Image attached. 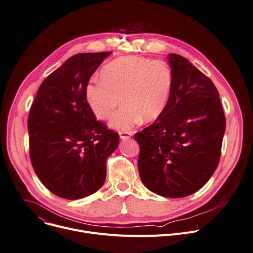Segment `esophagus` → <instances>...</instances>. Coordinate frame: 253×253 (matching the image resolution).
Listing matches in <instances>:
<instances>
[{"label":"esophagus","instance_id":"1","mask_svg":"<svg viewBox=\"0 0 253 253\" xmlns=\"http://www.w3.org/2000/svg\"><path fill=\"white\" fill-rule=\"evenodd\" d=\"M119 135H120V138L122 140H128L129 138H131L132 133L129 132V131H120Z\"/></svg>","mask_w":253,"mask_h":253}]
</instances>
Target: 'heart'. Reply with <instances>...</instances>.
<instances>
[{
    "label": "heart",
    "instance_id": "obj_1",
    "mask_svg": "<svg viewBox=\"0 0 253 253\" xmlns=\"http://www.w3.org/2000/svg\"><path fill=\"white\" fill-rule=\"evenodd\" d=\"M172 85L173 74L166 60L122 56L102 68L99 83L85 85L84 99L103 121L112 118L120 99L122 107L110 125L125 131L141 120H156L167 109Z\"/></svg>",
    "mask_w": 253,
    "mask_h": 253
}]
</instances>
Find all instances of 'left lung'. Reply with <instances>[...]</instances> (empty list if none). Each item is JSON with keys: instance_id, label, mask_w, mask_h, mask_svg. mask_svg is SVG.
<instances>
[{"instance_id": "left-lung-1", "label": "left lung", "mask_w": 253, "mask_h": 253, "mask_svg": "<svg viewBox=\"0 0 253 253\" xmlns=\"http://www.w3.org/2000/svg\"><path fill=\"white\" fill-rule=\"evenodd\" d=\"M169 61L173 85L167 109L134 138L144 186L163 197L182 198L216 170L226 119L213 82L178 54H169Z\"/></svg>"}]
</instances>
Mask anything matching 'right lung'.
Returning <instances> with one entry per match:
<instances>
[{
    "label": "right lung",
    "instance_id": "obj_1",
    "mask_svg": "<svg viewBox=\"0 0 253 253\" xmlns=\"http://www.w3.org/2000/svg\"><path fill=\"white\" fill-rule=\"evenodd\" d=\"M111 52L68 58L40 84L28 116L30 160L52 194L78 200L96 193L106 178V160L119 134L96 121L84 88Z\"/></svg>",
    "mask_w": 253,
    "mask_h": 253
}]
</instances>
